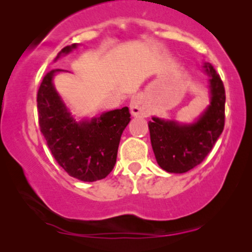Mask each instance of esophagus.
I'll list each match as a JSON object with an SVG mask.
<instances>
[{
  "label": "esophagus",
  "instance_id": "34e87169",
  "mask_svg": "<svg viewBox=\"0 0 252 252\" xmlns=\"http://www.w3.org/2000/svg\"><path fill=\"white\" fill-rule=\"evenodd\" d=\"M129 109H130V113H132L134 117H143L146 115L142 102H141V99L139 97H136V96L134 98H132V101H130Z\"/></svg>",
  "mask_w": 252,
  "mask_h": 252
}]
</instances>
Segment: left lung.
<instances>
[{"mask_svg":"<svg viewBox=\"0 0 252 252\" xmlns=\"http://www.w3.org/2000/svg\"><path fill=\"white\" fill-rule=\"evenodd\" d=\"M209 75L210 105L191 124L153 117L150 141L156 160L168 173H185L201 164L212 150L225 125V88L210 63L203 65Z\"/></svg>","mask_w":252,"mask_h":252,"instance_id":"obj_1","label":"left lung"}]
</instances>
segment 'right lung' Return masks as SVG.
Wrapping results in <instances>:
<instances>
[{"label":"right lung","mask_w":252,"mask_h":252,"mask_svg":"<svg viewBox=\"0 0 252 252\" xmlns=\"http://www.w3.org/2000/svg\"><path fill=\"white\" fill-rule=\"evenodd\" d=\"M78 47L71 44L55 61ZM65 70L55 68L44 75L37 92L41 133L60 166L78 180L93 182L104 179L117 160L120 137L128 125L127 106L103 112L99 117L77 122L54 86V77Z\"/></svg>","instance_id":"obj_1"}]
</instances>
